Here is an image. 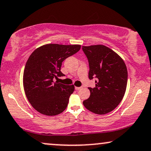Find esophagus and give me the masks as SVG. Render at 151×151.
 I'll list each match as a JSON object with an SVG mask.
<instances>
[{"instance_id": "1", "label": "esophagus", "mask_w": 151, "mask_h": 151, "mask_svg": "<svg viewBox=\"0 0 151 151\" xmlns=\"http://www.w3.org/2000/svg\"><path fill=\"white\" fill-rule=\"evenodd\" d=\"M81 88H82V87H78V86H76L75 89H76V91H79L80 89H81Z\"/></svg>"}]
</instances>
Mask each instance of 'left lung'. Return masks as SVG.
<instances>
[{
    "label": "left lung",
    "mask_w": 151,
    "mask_h": 151,
    "mask_svg": "<svg viewBox=\"0 0 151 151\" xmlns=\"http://www.w3.org/2000/svg\"><path fill=\"white\" fill-rule=\"evenodd\" d=\"M82 51L89 65L88 78H96V87H88L90 97L83 104L96 114H106L114 110L124 96L127 66L118 54L104 45L82 46Z\"/></svg>",
    "instance_id": "left-lung-1"
}]
</instances>
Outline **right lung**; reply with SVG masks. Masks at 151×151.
Segmentation results:
<instances>
[{"label":"right lung","instance_id":"add662e5","mask_svg":"<svg viewBox=\"0 0 151 151\" xmlns=\"http://www.w3.org/2000/svg\"><path fill=\"white\" fill-rule=\"evenodd\" d=\"M80 48L79 45L48 44L31 54L24 67L23 86L29 102L39 113L53 116L67 108L75 87L54 79L64 76L60 71L62 63Z\"/></svg>","mask_w":151,"mask_h":151}]
</instances>
